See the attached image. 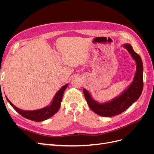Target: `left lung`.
<instances>
[{
	"label": "left lung",
	"mask_w": 154,
	"mask_h": 154,
	"mask_svg": "<svg viewBox=\"0 0 154 154\" xmlns=\"http://www.w3.org/2000/svg\"><path fill=\"white\" fill-rule=\"evenodd\" d=\"M123 46L131 54L137 65L134 80L127 89L122 95L105 103H97L92 98L89 92L85 88L83 89V94L90 109L96 114L103 117H111L122 113L138 100L143 91V66L141 58L140 56L134 52L131 45L127 44Z\"/></svg>",
	"instance_id": "left-lung-1"
}]
</instances>
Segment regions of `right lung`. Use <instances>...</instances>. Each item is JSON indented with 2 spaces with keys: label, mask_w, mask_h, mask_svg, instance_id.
I'll list each match as a JSON object with an SVG mask.
<instances>
[{
  "label": "right lung",
  "mask_w": 154,
  "mask_h": 154,
  "mask_svg": "<svg viewBox=\"0 0 154 154\" xmlns=\"http://www.w3.org/2000/svg\"><path fill=\"white\" fill-rule=\"evenodd\" d=\"M67 85L68 84L65 85L57 92V93L54 97L52 103H51L50 105L44 107L43 109L36 110L26 111L19 109L14 105L7 97L6 99L9 103H10V104L12 106L13 108L24 118L36 122H42V121L48 119V118L52 117L54 114H55L58 111L60 107V105H61L63 92L66 89Z\"/></svg>",
  "instance_id": "right-lung-1"
}]
</instances>
